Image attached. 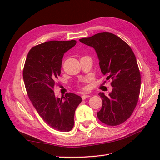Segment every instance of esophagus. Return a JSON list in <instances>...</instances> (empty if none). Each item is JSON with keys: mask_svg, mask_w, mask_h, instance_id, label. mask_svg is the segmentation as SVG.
Masks as SVG:
<instances>
[{"mask_svg": "<svg viewBox=\"0 0 160 160\" xmlns=\"http://www.w3.org/2000/svg\"><path fill=\"white\" fill-rule=\"evenodd\" d=\"M90 96L89 95V94H85V95H82V99H85L87 98H88V97H90Z\"/></svg>", "mask_w": 160, "mask_h": 160, "instance_id": "1", "label": "esophagus"}]
</instances>
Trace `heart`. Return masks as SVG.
<instances>
[{"label":"heart","instance_id":"1","mask_svg":"<svg viewBox=\"0 0 160 160\" xmlns=\"http://www.w3.org/2000/svg\"><path fill=\"white\" fill-rule=\"evenodd\" d=\"M82 89H83V90H85V88H83Z\"/></svg>","mask_w":160,"mask_h":160}]
</instances>
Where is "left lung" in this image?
I'll return each mask as SVG.
<instances>
[{
  "instance_id": "1",
  "label": "left lung",
  "mask_w": 160,
  "mask_h": 160,
  "mask_svg": "<svg viewBox=\"0 0 160 160\" xmlns=\"http://www.w3.org/2000/svg\"><path fill=\"white\" fill-rule=\"evenodd\" d=\"M80 42L94 48L102 72L107 75V80H112L109 96L99 93L102 106L97 117L109 126L125 122L136 107L141 82L133 51L120 37L109 32L82 38Z\"/></svg>"
}]
</instances>
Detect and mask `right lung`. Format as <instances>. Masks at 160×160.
<instances>
[{"label":"right lung","mask_w":160,"mask_h":160,"mask_svg":"<svg viewBox=\"0 0 160 160\" xmlns=\"http://www.w3.org/2000/svg\"><path fill=\"white\" fill-rule=\"evenodd\" d=\"M75 44V40H70L35 46L29 51L23 69L25 88L34 107L46 123L61 132L73 128L75 109L82 100L70 92L59 98L53 92L64 53Z\"/></svg>","instance_id":"right-lung-1"}]
</instances>
